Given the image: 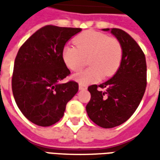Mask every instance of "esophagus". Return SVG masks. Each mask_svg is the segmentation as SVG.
Masks as SVG:
<instances>
[{
	"instance_id": "esophagus-1",
	"label": "esophagus",
	"mask_w": 160,
	"mask_h": 160,
	"mask_svg": "<svg viewBox=\"0 0 160 160\" xmlns=\"http://www.w3.org/2000/svg\"><path fill=\"white\" fill-rule=\"evenodd\" d=\"M86 89H87L86 85L82 84V83H80V84H79V90H86Z\"/></svg>"
}]
</instances>
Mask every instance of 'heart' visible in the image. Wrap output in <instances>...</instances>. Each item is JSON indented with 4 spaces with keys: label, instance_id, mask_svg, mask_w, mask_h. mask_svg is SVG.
Returning <instances> with one entry per match:
<instances>
[{
    "label": "heart",
    "instance_id": "b5f03b06",
    "mask_svg": "<svg viewBox=\"0 0 160 160\" xmlns=\"http://www.w3.org/2000/svg\"><path fill=\"white\" fill-rule=\"evenodd\" d=\"M75 45L66 44L62 49V59L72 71L80 70L88 57V68L74 76L75 80L83 84L96 83L102 77H111L118 69L123 49L117 38L108 34L88 30L78 34L74 39Z\"/></svg>",
    "mask_w": 160,
    "mask_h": 160
}]
</instances>
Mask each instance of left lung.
<instances>
[{"label":"left lung","mask_w":160,"mask_h":160,"mask_svg":"<svg viewBox=\"0 0 160 160\" xmlns=\"http://www.w3.org/2000/svg\"><path fill=\"white\" fill-rule=\"evenodd\" d=\"M110 33L122 45V61L112 78L88 87L91 100L86 105L90 119L103 128L120 126L129 119L138 108L147 84L146 59L141 47L119 28H111Z\"/></svg>","instance_id":"obj_1"}]
</instances>
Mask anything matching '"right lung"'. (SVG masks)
Returning a JSON list of instances; mask_svg holds the SVG:
<instances>
[{
  "label": "right lung",
  "instance_id": "obj_1",
  "mask_svg": "<svg viewBox=\"0 0 160 160\" xmlns=\"http://www.w3.org/2000/svg\"><path fill=\"white\" fill-rule=\"evenodd\" d=\"M81 28L45 26L26 41L17 54L11 80L15 102L29 121L50 126L63 117L78 83L61 80L70 71L62 59L66 42Z\"/></svg>",
  "mask_w": 160,
  "mask_h": 160
}]
</instances>
